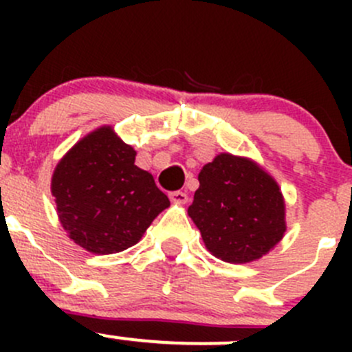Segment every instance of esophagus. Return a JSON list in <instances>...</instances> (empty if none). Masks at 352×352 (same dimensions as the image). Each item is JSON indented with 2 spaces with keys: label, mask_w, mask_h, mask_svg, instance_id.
I'll return each mask as SVG.
<instances>
[{
  "label": "esophagus",
  "mask_w": 352,
  "mask_h": 352,
  "mask_svg": "<svg viewBox=\"0 0 352 352\" xmlns=\"http://www.w3.org/2000/svg\"><path fill=\"white\" fill-rule=\"evenodd\" d=\"M168 197L170 201L177 202V204H186L189 201V196L186 192H182V190H173V192L168 194Z\"/></svg>",
  "instance_id": "34e87169"
}]
</instances>
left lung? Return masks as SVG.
I'll return each instance as SVG.
<instances>
[{
  "mask_svg": "<svg viewBox=\"0 0 352 352\" xmlns=\"http://www.w3.org/2000/svg\"><path fill=\"white\" fill-rule=\"evenodd\" d=\"M189 216L218 258L243 264L267 254L286 232L285 201L271 175L228 153L199 172Z\"/></svg>",
  "mask_w": 352,
  "mask_h": 352,
  "instance_id": "1",
  "label": "left lung"
}]
</instances>
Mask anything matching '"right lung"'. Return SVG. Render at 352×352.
Masks as SVG:
<instances>
[{"label":"right lung","instance_id":"1","mask_svg":"<svg viewBox=\"0 0 352 352\" xmlns=\"http://www.w3.org/2000/svg\"><path fill=\"white\" fill-rule=\"evenodd\" d=\"M136 151L110 127L74 144L52 175V196L71 240L94 254L133 247L170 201L151 173L134 165Z\"/></svg>","mask_w":352,"mask_h":352}]
</instances>
